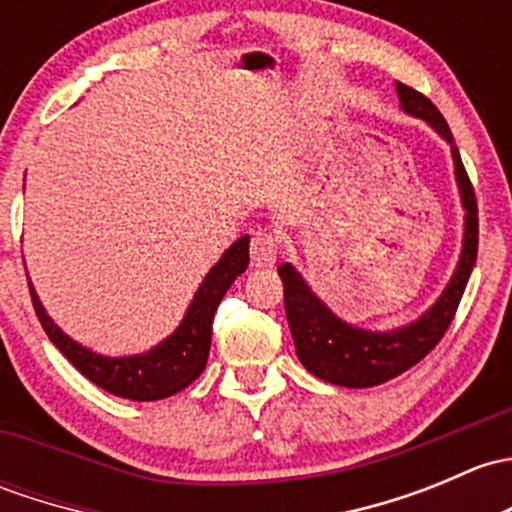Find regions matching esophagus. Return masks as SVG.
Returning a JSON list of instances; mask_svg holds the SVG:
<instances>
[{
  "mask_svg": "<svg viewBox=\"0 0 512 512\" xmlns=\"http://www.w3.org/2000/svg\"><path fill=\"white\" fill-rule=\"evenodd\" d=\"M279 255V240L277 235L267 233V230H255L250 238V260L252 267L257 270H267V267H274Z\"/></svg>",
  "mask_w": 512,
  "mask_h": 512,
  "instance_id": "34e87169",
  "label": "esophagus"
}]
</instances>
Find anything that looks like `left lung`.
Returning a JSON list of instances; mask_svg holds the SVG:
<instances>
[{"label":"left lung","mask_w":512,"mask_h":512,"mask_svg":"<svg viewBox=\"0 0 512 512\" xmlns=\"http://www.w3.org/2000/svg\"><path fill=\"white\" fill-rule=\"evenodd\" d=\"M397 98L407 115L427 122L451 147L454 174L464 206V245L459 265L451 274L441 297L412 324L392 331H370L338 319L331 309L311 292L309 284L289 262L277 267L284 284V311L292 328L297 355L306 370L316 378L341 387H373L397 378L424 358L441 341L464 297L478 255V208L473 186L461 164L451 129L434 102L414 88L397 83Z\"/></svg>","instance_id":"left-lung-1"}]
</instances>
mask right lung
Returning a JSON list of instances; mask_svg holds the SVG:
<instances>
[{"label": "right lung", "instance_id": "1", "mask_svg": "<svg viewBox=\"0 0 512 512\" xmlns=\"http://www.w3.org/2000/svg\"><path fill=\"white\" fill-rule=\"evenodd\" d=\"M250 265V238L242 235L206 274L198 292L193 294L184 319L176 326L171 336H166L152 351L139 355H122V358H107L90 348L80 346L71 336L53 324L51 316L43 309L34 284L29 282L31 301H34L36 316H39L43 331L48 333L53 346L102 390L110 395L125 397L134 402L164 400L188 387L203 373L211 351V326L215 309L220 299Z\"/></svg>", "mask_w": 512, "mask_h": 512}]
</instances>
